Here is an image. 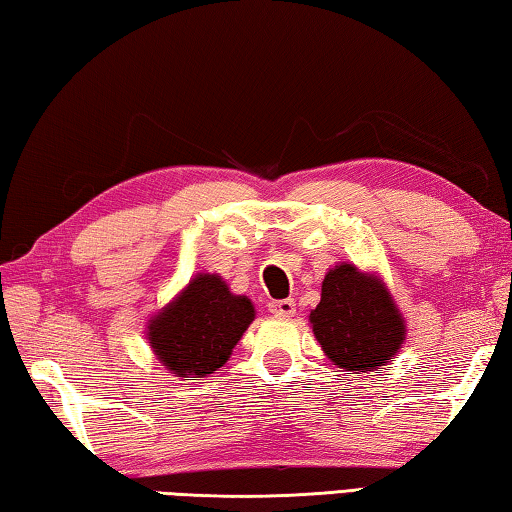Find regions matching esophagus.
I'll return each mask as SVG.
<instances>
[{
    "label": "esophagus",
    "instance_id": "34e87169",
    "mask_svg": "<svg viewBox=\"0 0 512 512\" xmlns=\"http://www.w3.org/2000/svg\"><path fill=\"white\" fill-rule=\"evenodd\" d=\"M268 309H271V314L277 318H291L293 314H296V302H293L291 298L273 300L271 305H268Z\"/></svg>",
    "mask_w": 512,
    "mask_h": 512
}]
</instances>
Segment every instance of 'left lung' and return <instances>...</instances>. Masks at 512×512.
Here are the masks:
<instances>
[{
    "label": "left lung",
    "instance_id": "8db88e82",
    "mask_svg": "<svg viewBox=\"0 0 512 512\" xmlns=\"http://www.w3.org/2000/svg\"><path fill=\"white\" fill-rule=\"evenodd\" d=\"M309 323L320 348L345 375L386 366L406 339L404 318L386 284L354 264H339L325 275Z\"/></svg>",
    "mask_w": 512,
    "mask_h": 512
}]
</instances>
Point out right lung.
<instances>
[{
    "mask_svg": "<svg viewBox=\"0 0 512 512\" xmlns=\"http://www.w3.org/2000/svg\"><path fill=\"white\" fill-rule=\"evenodd\" d=\"M255 307L246 296L230 293L221 275L198 273L180 296L149 320L155 357L173 375L207 377L230 359Z\"/></svg>",
    "mask_w": 512,
    "mask_h": 512,
    "instance_id": "obj_1",
    "label": "right lung"
}]
</instances>
